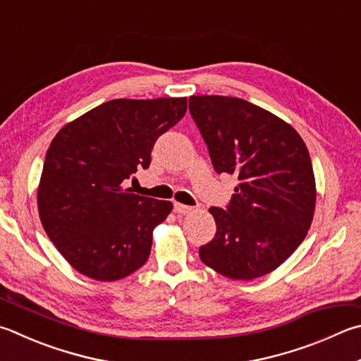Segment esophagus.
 I'll return each mask as SVG.
<instances>
[{
    "label": "esophagus",
    "instance_id": "1",
    "mask_svg": "<svg viewBox=\"0 0 361 361\" xmlns=\"http://www.w3.org/2000/svg\"><path fill=\"white\" fill-rule=\"evenodd\" d=\"M173 209H175V213L188 214V213L192 212V207H188V205H183V203L175 202V203H173Z\"/></svg>",
    "mask_w": 361,
    "mask_h": 361
}]
</instances>
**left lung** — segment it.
I'll return each mask as SVG.
<instances>
[{"label": "left lung", "instance_id": "1", "mask_svg": "<svg viewBox=\"0 0 361 361\" xmlns=\"http://www.w3.org/2000/svg\"><path fill=\"white\" fill-rule=\"evenodd\" d=\"M189 112L216 172L238 180L226 208H209L216 235L200 246V259L232 279L264 276L311 227L316 181L305 142L290 124L238 97L191 96Z\"/></svg>", "mask_w": 361, "mask_h": 361}]
</instances>
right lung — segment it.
Returning a JSON list of instances; mask_svg holds the SVG:
<instances>
[{"instance_id":"add662e5","label":"right lung","mask_w":361,"mask_h":361,"mask_svg":"<svg viewBox=\"0 0 361 361\" xmlns=\"http://www.w3.org/2000/svg\"><path fill=\"white\" fill-rule=\"evenodd\" d=\"M186 97L114 99L66 124L44 161L37 207L44 231L77 271L116 281L145 264L153 228L172 202L129 192L159 135L186 114Z\"/></svg>"}]
</instances>
